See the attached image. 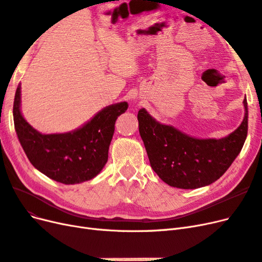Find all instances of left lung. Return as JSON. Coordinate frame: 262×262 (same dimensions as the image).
<instances>
[{
  "label": "left lung",
  "mask_w": 262,
  "mask_h": 262,
  "mask_svg": "<svg viewBox=\"0 0 262 262\" xmlns=\"http://www.w3.org/2000/svg\"><path fill=\"white\" fill-rule=\"evenodd\" d=\"M239 127L222 139H197L139 110V134L151 167L170 186L193 189L212 184L226 172L238 156L247 137L248 108Z\"/></svg>",
  "instance_id": "left-lung-1"
}]
</instances>
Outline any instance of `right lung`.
Returning <instances> with one entry per match:
<instances>
[{
    "mask_svg": "<svg viewBox=\"0 0 262 262\" xmlns=\"http://www.w3.org/2000/svg\"><path fill=\"white\" fill-rule=\"evenodd\" d=\"M20 86L14 99L13 115L20 145L31 164L50 179L78 184L97 176L107 162L117 116L128 107L121 102L104 107L82 127L72 133L42 135L20 113Z\"/></svg>",
    "mask_w": 262,
    "mask_h": 262,
    "instance_id": "obj_1",
    "label": "right lung"
}]
</instances>
